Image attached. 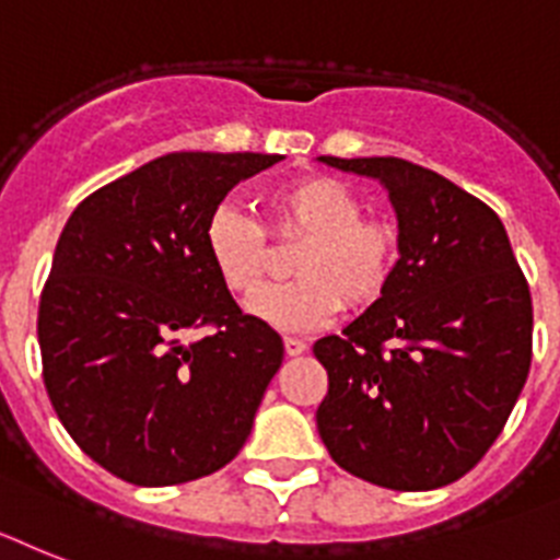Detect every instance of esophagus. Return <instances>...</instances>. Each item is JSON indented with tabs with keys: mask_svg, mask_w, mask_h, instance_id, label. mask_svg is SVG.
I'll use <instances>...</instances> for the list:
<instances>
[{
	"mask_svg": "<svg viewBox=\"0 0 560 560\" xmlns=\"http://www.w3.org/2000/svg\"><path fill=\"white\" fill-rule=\"evenodd\" d=\"M284 352L290 354V358H299V354L307 352V343L301 338H284Z\"/></svg>",
	"mask_w": 560,
	"mask_h": 560,
	"instance_id": "1",
	"label": "esophagus"
}]
</instances>
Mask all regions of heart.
<instances>
[{
    "mask_svg": "<svg viewBox=\"0 0 560 560\" xmlns=\"http://www.w3.org/2000/svg\"><path fill=\"white\" fill-rule=\"evenodd\" d=\"M267 231L304 245L293 256L299 279L253 295L270 270V245L259 222L240 208L220 206L206 225L213 270L236 295H253L247 310L281 332L327 327L347 304L366 310L386 293L397 265V228L363 217L358 194L327 174L295 177L267 199Z\"/></svg>",
    "mask_w": 560,
    "mask_h": 560,
    "instance_id": "obj_1",
    "label": "heart"
}]
</instances>
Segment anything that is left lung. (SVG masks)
Listing matches in <instances>:
<instances>
[{
	"instance_id": "left-lung-1",
	"label": "left lung",
	"mask_w": 560,
	"mask_h": 560,
	"mask_svg": "<svg viewBox=\"0 0 560 560\" xmlns=\"http://www.w3.org/2000/svg\"><path fill=\"white\" fill-rule=\"evenodd\" d=\"M381 179L400 259L386 293L315 340L329 456L388 490L456 482L502 434L533 358V301L508 231L474 194L400 158H318Z\"/></svg>"
}]
</instances>
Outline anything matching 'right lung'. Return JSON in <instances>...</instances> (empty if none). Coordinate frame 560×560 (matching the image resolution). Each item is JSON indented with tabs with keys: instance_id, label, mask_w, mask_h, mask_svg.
<instances>
[{
	"instance_id": "1",
	"label": "right lung",
	"mask_w": 560,
	"mask_h": 560,
	"mask_svg": "<svg viewBox=\"0 0 560 560\" xmlns=\"http://www.w3.org/2000/svg\"><path fill=\"white\" fill-rule=\"evenodd\" d=\"M279 160L165 154L90 194L58 236L38 301L47 395L78 448L124 482H191L250 434L284 343L236 307L206 225L240 179ZM199 326L212 332L178 340Z\"/></svg>"
}]
</instances>
